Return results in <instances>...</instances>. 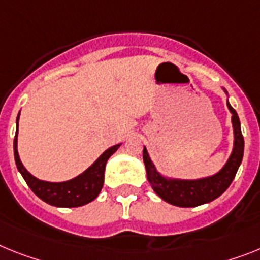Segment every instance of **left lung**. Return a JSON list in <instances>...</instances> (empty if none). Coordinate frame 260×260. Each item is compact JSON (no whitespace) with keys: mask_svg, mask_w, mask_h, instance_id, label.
Returning a JSON list of instances; mask_svg holds the SVG:
<instances>
[{"mask_svg":"<svg viewBox=\"0 0 260 260\" xmlns=\"http://www.w3.org/2000/svg\"><path fill=\"white\" fill-rule=\"evenodd\" d=\"M223 92L228 96V108L231 113V124H233V150L228 161L217 173L208 176V177L194 178H177L162 174L157 171L156 165L150 158L147 148L144 147L143 160L147 169V178L154 193L168 204L180 206V208H194L200 205L208 204L218 198L223 191L230 186L234 180L238 168L241 165L245 150V141L242 136L241 121L238 117L237 111L229 103L228 91L222 87Z\"/></svg>","mask_w":260,"mask_h":260,"instance_id":"left-lung-1","label":"left lung"}]
</instances>
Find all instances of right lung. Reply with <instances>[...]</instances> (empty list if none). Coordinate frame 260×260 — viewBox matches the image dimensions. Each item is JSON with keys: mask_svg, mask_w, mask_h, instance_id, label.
<instances>
[{"mask_svg": "<svg viewBox=\"0 0 260 260\" xmlns=\"http://www.w3.org/2000/svg\"><path fill=\"white\" fill-rule=\"evenodd\" d=\"M18 120L19 112L17 116V128H15L14 137V160L17 169L22 174L23 180L29 187L34 191L37 197H39L46 204L56 206V208H78L83 205L89 204L91 201L99 196L102 187L104 184V171L106 164L111 156H112L121 143L112 145L106 149L103 153L98 157L92 165H89L86 171L80 173L79 176L71 178V180L62 181V182H50L34 177L25 167L18 154Z\"/></svg>", "mask_w": 260, "mask_h": 260, "instance_id": "add662e5", "label": "right lung"}]
</instances>
